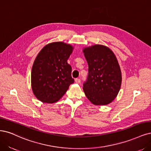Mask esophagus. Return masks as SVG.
<instances>
[{
  "label": "esophagus",
  "instance_id": "esophagus-1",
  "mask_svg": "<svg viewBox=\"0 0 151 151\" xmlns=\"http://www.w3.org/2000/svg\"><path fill=\"white\" fill-rule=\"evenodd\" d=\"M75 82L76 84H80L81 83V79H75Z\"/></svg>",
  "mask_w": 151,
  "mask_h": 151
}]
</instances>
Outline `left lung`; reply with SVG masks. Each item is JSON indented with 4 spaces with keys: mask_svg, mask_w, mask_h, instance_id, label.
<instances>
[{
    "mask_svg": "<svg viewBox=\"0 0 151 151\" xmlns=\"http://www.w3.org/2000/svg\"><path fill=\"white\" fill-rule=\"evenodd\" d=\"M89 65L83 90L87 98L96 106L107 105L114 100L122 82V75L116 55L109 47L94 45L83 49Z\"/></svg>",
    "mask_w": 151,
    "mask_h": 151,
    "instance_id": "1",
    "label": "left lung"
}]
</instances>
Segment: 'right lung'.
<instances>
[{
  "label": "right lung",
  "mask_w": 151,
  "mask_h": 151,
  "mask_svg": "<svg viewBox=\"0 0 151 151\" xmlns=\"http://www.w3.org/2000/svg\"><path fill=\"white\" fill-rule=\"evenodd\" d=\"M73 47L62 42L46 45L34 60L31 72L34 94L44 103L58 101L74 82L67 63Z\"/></svg>",
  "instance_id": "right-lung-1"
}]
</instances>
